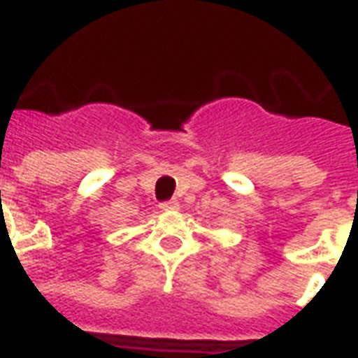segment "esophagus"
Instances as JSON below:
<instances>
[{
  "mask_svg": "<svg viewBox=\"0 0 358 358\" xmlns=\"http://www.w3.org/2000/svg\"><path fill=\"white\" fill-rule=\"evenodd\" d=\"M178 201L176 199H169V201H163L162 204H159V208H162L163 212H171V210H178Z\"/></svg>",
  "mask_w": 358,
  "mask_h": 358,
  "instance_id": "esophagus-1",
  "label": "esophagus"
}]
</instances>
